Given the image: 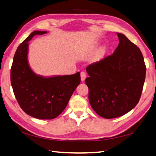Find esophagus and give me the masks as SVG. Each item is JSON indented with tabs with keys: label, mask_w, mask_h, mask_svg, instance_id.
Wrapping results in <instances>:
<instances>
[{
	"label": "esophagus",
	"mask_w": 156,
	"mask_h": 156,
	"mask_svg": "<svg viewBox=\"0 0 156 156\" xmlns=\"http://www.w3.org/2000/svg\"><path fill=\"white\" fill-rule=\"evenodd\" d=\"M85 78H86V74H85V73L82 71L81 72V81H83Z\"/></svg>",
	"instance_id": "esophagus-1"
}]
</instances>
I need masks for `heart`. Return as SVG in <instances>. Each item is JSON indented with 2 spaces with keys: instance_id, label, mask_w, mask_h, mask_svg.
<instances>
[{
  "instance_id": "b5f03b06",
  "label": "heart",
  "mask_w": 156,
  "mask_h": 156,
  "mask_svg": "<svg viewBox=\"0 0 156 156\" xmlns=\"http://www.w3.org/2000/svg\"><path fill=\"white\" fill-rule=\"evenodd\" d=\"M106 53V49L105 47H101L100 48V50H98V52L97 53V55H96V59L97 60H100L101 58H103V57L105 56Z\"/></svg>"
}]
</instances>
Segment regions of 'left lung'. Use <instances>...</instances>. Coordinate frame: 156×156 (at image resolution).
<instances>
[{"label":"left lung","instance_id":"obj_1","mask_svg":"<svg viewBox=\"0 0 156 156\" xmlns=\"http://www.w3.org/2000/svg\"><path fill=\"white\" fill-rule=\"evenodd\" d=\"M119 46L112 55L87 66L85 79L92 108L104 119L121 116L134 108L141 98L146 66L140 49L117 33Z\"/></svg>","mask_w":156,"mask_h":156}]
</instances>
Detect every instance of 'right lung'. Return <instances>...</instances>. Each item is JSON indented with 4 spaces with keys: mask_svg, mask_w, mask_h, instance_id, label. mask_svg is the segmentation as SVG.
I'll return each mask as SVG.
<instances>
[{
    "mask_svg": "<svg viewBox=\"0 0 156 156\" xmlns=\"http://www.w3.org/2000/svg\"><path fill=\"white\" fill-rule=\"evenodd\" d=\"M46 31H33L20 46L11 69V83L21 109L28 115L43 120L55 119L67 106L81 82L80 73L44 77L31 69L27 60L29 41Z\"/></svg>",
    "mask_w": 156,
    "mask_h": 156,
    "instance_id": "add662e5",
    "label": "right lung"
}]
</instances>
